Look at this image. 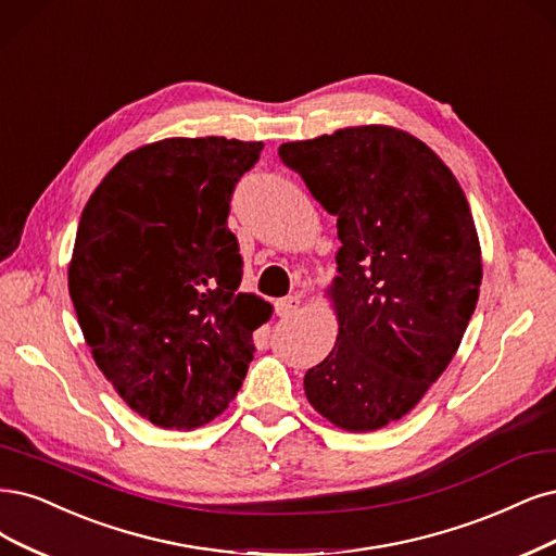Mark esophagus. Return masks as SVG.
Listing matches in <instances>:
<instances>
[{
	"mask_svg": "<svg viewBox=\"0 0 556 556\" xmlns=\"http://www.w3.org/2000/svg\"><path fill=\"white\" fill-rule=\"evenodd\" d=\"M301 299L294 294V296H285V299H278L276 301V315L278 317H290L296 313Z\"/></svg>",
	"mask_w": 556,
	"mask_h": 556,
	"instance_id": "esophagus-1",
	"label": "esophagus"
}]
</instances>
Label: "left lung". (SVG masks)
<instances>
[{
  "mask_svg": "<svg viewBox=\"0 0 556 556\" xmlns=\"http://www.w3.org/2000/svg\"><path fill=\"white\" fill-rule=\"evenodd\" d=\"M280 161L338 218V338L303 377L350 432L412 412L460 348L483 278L469 202L434 151L391 126L287 142Z\"/></svg>",
  "mask_w": 556,
  "mask_h": 556,
  "instance_id": "obj_1",
  "label": "left lung"
}]
</instances>
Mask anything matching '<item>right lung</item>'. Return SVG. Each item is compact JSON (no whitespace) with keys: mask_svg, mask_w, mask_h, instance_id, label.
Here are the masks:
<instances>
[{"mask_svg":"<svg viewBox=\"0 0 556 556\" xmlns=\"http://www.w3.org/2000/svg\"><path fill=\"white\" fill-rule=\"evenodd\" d=\"M262 142L167 138L126 154L93 190L75 235L68 292L96 366L159 428L223 414L271 305L237 292L227 216Z\"/></svg>","mask_w":556,"mask_h":556,"instance_id":"right-lung-1","label":"right lung"}]
</instances>
